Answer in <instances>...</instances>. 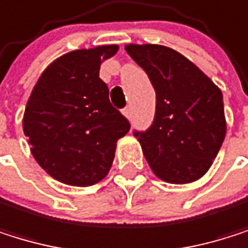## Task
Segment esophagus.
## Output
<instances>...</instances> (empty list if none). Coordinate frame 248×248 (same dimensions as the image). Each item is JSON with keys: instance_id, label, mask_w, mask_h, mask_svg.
Listing matches in <instances>:
<instances>
[{"instance_id": "1", "label": "esophagus", "mask_w": 248, "mask_h": 248, "mask_svg": "<svg viewBox=\"0 0 248 248\" xmlns=\"http://www.w3.org/2000/svg\"><path fill=\"white\" fill-rule=\"evenodd\" d=\"M122 113H123V116H125L126 119H131V108L129 107H125L122 110Z\"/></svg>"}]
</instances>
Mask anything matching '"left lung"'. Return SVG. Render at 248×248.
<instances>
[{"instance_id": "1", "label": "left lung", "mask_w": 248, "mask_h": 248, "mask_svg": "<svg viewBox=\"0 0 248 248\" xmlns=\"http://www.w3.org/2000/svg\"><path fill=\"white\" fill-rule=\"evenodd\" d=\"M155 91V116L134 132L157 178L169 184L200 179L213 165L226 134L219 86L181 52L157 44H128Z\"/></svg>"}]
</instances>
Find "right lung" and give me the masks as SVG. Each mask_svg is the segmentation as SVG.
<instances>
[{
	"instance_id": "right-lung-1",
	"label": "right lung",
	"mask_w": 248,
	"mask_h": 248,
	"mask_svg": "<svg viewBox=\"0 0 248 248\" xmlns=\"http://www.w3.org/2000/svg\"><path fill=\"white\" fill-rule=\"evenodd\" d=\"M117 45L75 49L39 76L23 114V132L38 165L72 186H91L113 165L117 140L131 125L108 100L101 63Z\"/></svg>"
}]
</instances>
